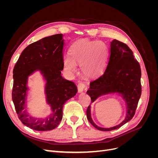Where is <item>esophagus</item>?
I'll return each instance as SVG.
<instances>
[{"label": "esophagus", "mask_w": 158, "mask_h": 158, "mask_svg": "<svg viewBox=\"0 0 158 158\" xmlns=\"http://www.w3.org/2000/svg\"><path fill=\"white\" fill-rule=\"evenodd\" d=\"M86 89V85H85V84L83 82H80L78 84V92L81 93L83 91L84 89Z\"/></svg>", "instance_id": "34e87169"}]
</instances>
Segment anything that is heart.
<instances>
[{
	"mask_svg": "<svg viewBox=\"0 0 158 158\" xmlns=\"http://www.w3.org/2000/svg\"><path fill=\"white\" fill-rule=\"evenodd\" d=\"M108 54V48L104 42L80 40L71 46L70 56L64 57V67L70 72H74L76 70V64L81 65L84 74L95 77L104 70Z\"/></svg>",
	"mask_w": 158,
	"mask_h": 158,
	"instance_id": "b5f03b06",
	"label": "heart"
}]
</instances>
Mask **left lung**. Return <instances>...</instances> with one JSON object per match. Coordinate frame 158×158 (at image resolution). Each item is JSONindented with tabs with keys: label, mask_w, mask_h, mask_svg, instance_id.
<instances>
[{
	"label": "left lung",
	"mask_w": 158,
	"mask_h": 158,
	"mask_svg": "<svg viewBox=\"0 0 158 158\" xmlns=\"http://www.w3.org/2000/svg\"><path fill=\"white\" fill-rule=\"evenodd\" d=\"M107 66L104 73L92 80L87 94L94 102L100 95L110 93H119L126 100L127 115L121 124L111 128L98 127L91 118L90 105L86 110L89 122L97 129L110 131L120 128L132 118L136 112L141 93V69L133 56L132 50L124 43L114 40L111 42Z\"/></svg>",
	"instance_id": "obj_1"
}]
</instances>
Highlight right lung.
I'll use <instances>...</instances> for the list:
<instances>
[{
    "label": "right lung",
    "mask_w": 158,
    "mask_h": 158,
    "mask_svg": "<svg viewBox=\"0 0 158 158\" xmlns=\"http://www.w3.org/2000/svg\"><path fill=\"white\" fill-rule=\"evenodd\" d=\"M62 33L46 37L28 45L22 51L13 70L12 101L19 119L23 125L38 131L56 128L63 118L64 103L77 93L74 83L62 77L64 68ZM40 70L47 81V101L52 113L45 119L29 117L24 110L27 78L33 71Z\"/></svg>",
    "instance_id": "add662e5"
}]
</instances>
